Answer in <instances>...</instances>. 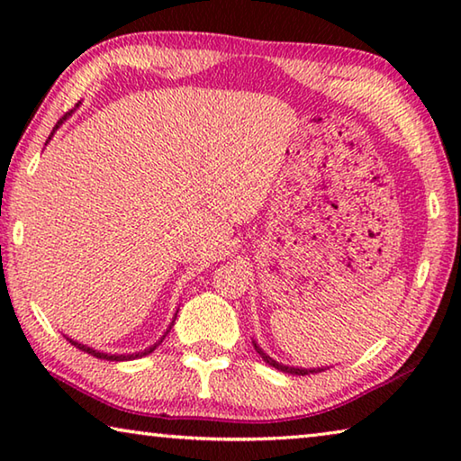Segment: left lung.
I'll use <instances>...</instances> for the list:
<instances>
[{"mask_svg":"<svg viewBox=\"0 0 461 461\" xmlns=\"http://www.w3.org/2000/svg\"><path fill=\"white\" fill-rule=\"evenodd\" d=\"M252 343H254V349L262 356L264 362H267L268 366H272V368L285 372V374H293V376H307V374H315V372L325 370V368H299V366H286L283 362H276L275 357H270L267 352H264V349L258 346V343H256V341H252Z\"/></svg>","mask_w":461,"mask_h":461,"instance_id":"1","label":"left lung"}]
</instances>
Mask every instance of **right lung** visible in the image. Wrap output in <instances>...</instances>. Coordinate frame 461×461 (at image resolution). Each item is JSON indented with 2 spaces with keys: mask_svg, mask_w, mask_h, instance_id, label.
<instances>
[{
  "mask_svg": "<svg viewBox=\"0 0 461 461\" xmlns=\"http://www.w3.org/2000/svg\"><path fill=\"white\" fill-rule=\"evenodd\" d=\"M71 113H73V112H71ZM71 113H67V115H65V118H60V120L57 122V126H54V130H52V134H54V131H57V130H59V128L62 126V122H65V120H67V118H68V115H71ZM52 134L49 136V142H50V138H52ZM49 142H46V144H49ZM176 313H178V311H176ZM176 313H175V319H176ZM175 319H173V321H170V325H168V330L165 331V335H162V338H160L158 341H156V343H154V346H150V348H146V349H142V352H134V354H107V352H99V349H93V348H89V346H85V343H81V341H75V339H71V338H67V335H65V338H67L68 341H71L75 348H79V349H81V352H87V354H91V356H95V357H99V360H107V362H128V360H136V357H144V356H148V354H152V352H154V349L160 346V343H162V339H165V338H167V333L170 331V327H173V323H175Z\"/></svg>",
  "mask_w": 461,
  "mask_h": 461,
  "instance_id": "1",
  "label": "right lung"
}]
</instances>
